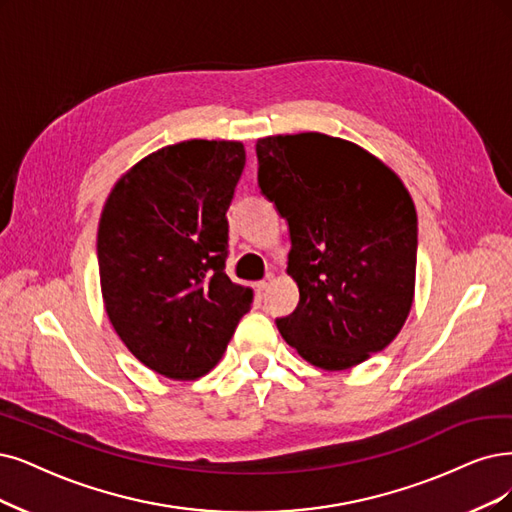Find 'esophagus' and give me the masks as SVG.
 I'll list each match as a JSON object with an SVG mask.
<instances>
[{
  "mask_svg": "<svg viewBox=\"0 0 512 512\" xmlns=\"http://www.w3.org/2000/svg\"><path fill=\"white\" fill-rule=\"evenodd\" d=\"M272 280H274V276H266V278L257 282L255 289H257V291H268V289H270V285H272Z\"/></svg>",
  "mask_w": 512,
  "mask_h": 512,
  "instance_id": "1",
  "label": "esophagus"
}]
</instances>
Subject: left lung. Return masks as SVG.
Returning a JSON list of instances; mask_svg holds the SVG:
<instances>
[{"label": "left lung", "instance_id": "obj_1", "mask_svg": "<svg viewBox=\"0 0 512 512\" xmlns=\"http://www.w3.org/2000/svg\"><path fill=\"white\" fill-rule=\"evenodd\" d=\"M261 194L287 221L299 287L280 335L308 363L350 369L382 352L413 304L418 217L392 170L350 141L301 132L255 145Z\"/></svg>", "mask_w": 512, "mask_h": 512}]
</instances>
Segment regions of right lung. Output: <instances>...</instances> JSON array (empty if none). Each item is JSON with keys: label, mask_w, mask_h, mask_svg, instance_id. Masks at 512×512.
Listing matches in <instances>:
<instances>
[{"label": "right lung", "mask_w": 512, "mask_h": 512, "mask_svg": "<svg viewBox=\"0 0 512 512\" xmlns=\"http://www.w3.org/2000/svg\"><path fill=\"white\" fill-rule=\"evenodd\" d=\"M244 162L236 141L168 145L132 166L103 208L107 316L145 367L173 380L211 371L253 304V291L225 274V213Z\"/></svg>", "instance_id": "add662e5"}]
</instances>
